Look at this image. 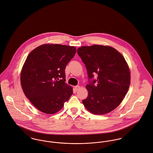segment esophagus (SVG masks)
Listing matches in <instances>:
<instances>
[{
  "instance_id": "1",
  "label": "esophagus",
  "mask_w": 153,
  "mask_h": 153,
  "mask_svg": "<svg viewBox=\"0 0 153 153\" xmlns=\"http://www.w3.org/2000/svg\"><path fill=\"white\" fill-rule=\"evenodd\" d=\"M79 89H80V86H75V89L76 91H78Z\"/></svg>"
}]
</instances>
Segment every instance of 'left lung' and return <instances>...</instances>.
<instances>
[{
  "instance_id": "left-lung-1",
  "label": "left lung",
  "mask_w": 153,
  "mask_h": 153,
  "mask_svg": "<svg viewBox=\"0 0 153 153\" xmlns=\"http://www.w3.org/2000/svg\"><path fill=\"white\" fill-rule=\"evenodd\" d=\"M77 53L87 70L88 97L85 108L95 114L112 111L122 102L130 83V72L125 58L110 46L93 45L78 48ZM97 74V79L92 80Z\"/></svg>"
}]
</instances>
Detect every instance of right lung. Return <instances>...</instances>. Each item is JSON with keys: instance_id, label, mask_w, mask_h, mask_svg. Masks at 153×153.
<instances>
[{"instance_id": "1", "label": "right lung", "mask_w": 153, "mask_h": 153, "mask_svg": "<svg viewBox=\"0 0 153 153\" xmlns=\"http://www.w3.org/2000/svg\"><path fill=\"white\" fill-rule=\"evenodd\" d=\"M75 53L73 46L43 44L28 54L21 72V85L40 111L56 113L72 95V88L65 82V70Z\"/></svg>"}]
</instances>
